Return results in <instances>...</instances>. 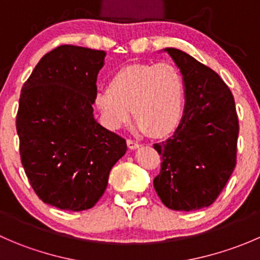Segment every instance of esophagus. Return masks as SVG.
I'll use <instances>...</instances> for the list:
<instances>
[{"instance_id": "esophagus-1", "label": "esophagus", "mask_w": 260, "mask_h": 260, "mask_svg": "<svg viewBox=\"0 0 260 260\" xmlns=\"http://www.w3.org/2000/svg\"><path fill=\"white\" fill-rule=\"evenodd\" d=\"M127 146H128V148H129V149H137V148H140L141 145L138 142H135V141L128 140L127 141Z\"/></svg>"}]
</instances>
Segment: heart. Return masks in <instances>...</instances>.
Segmentation results:
<instances>
[{
  "label": "heart",
  "instance_id": "heart-1",
  "mask_svg": "<svg viewBox=\"0 0 260 260\" xmlns=\"http://www.w3.org/2000/svg\"><path fill=\"white\" fill-rule=\"evenodd\" d=\"M185 91V79L176 65L138 62L114 73L109 88L96 93L95 106L112 129L125 124L133 108L141 133L164 137L179 125Z\"/></svg>",
  "mask_w": 260,
  "mask_h": 260
}]
</instances>
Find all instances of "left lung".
<instances>
[{
	"label": "left lung",
	"instance_id": "obj_1",
	"mask_svg": "<svg viewBox=\"0 0 260 260\" xmlns=\"http://www.w3.org/2000/svg\"><path fill=\"white\" fill-rule=\"evenodd\" d=\"M185 79V108L174 136L154 143L161 171L153 186L162 203L177 211L208 208L237 165L239 123L232 91L221 78L191 55L166 48Z\"/></svg>",
	"mask_w": 260,
	"mask_h": 260
}]
</instances>
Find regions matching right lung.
I'll use <instances>...</instances> for the list:
<instances>
[{
    "instance_id": "obj_1",
    "label": "right lung",
    "mask_w": 260,
    "mask_h": 260,
    "mask_svg": "<svg viewBox=\"0 0 260 260\" xmlns=\"http://www.w3.org/2000/svg\"><path fill=\"white\" fill-rule=\"evenodd\" d=\"M106 51L61 45L41 57L23 84L16 117L21 162L45 204L68 211L93 208L125 140L93 114Z\"/></svg>"
}]
</instances>
